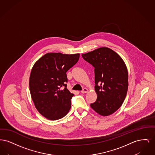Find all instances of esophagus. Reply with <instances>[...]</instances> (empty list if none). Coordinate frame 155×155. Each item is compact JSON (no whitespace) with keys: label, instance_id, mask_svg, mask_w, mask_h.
Masks as SVG:
<instances>
[{"label":"esophagus","instance_id":"obj_1","mask_svg":"<svg viewBox=\"0 0 155 155\" xmlns=\"http://www.w3.org/2000/svg\"><path fill=\"white\" fill-rule=\"evenodd\" d=\"M88 92V89L87 88H84L82 91H81V93L82 94H85V93H87Z\"/></svg>","mask_w":155,"mask_h":155}]
</instances>
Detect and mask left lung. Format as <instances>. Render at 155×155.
Returning <instances> with one entry per match:
<instances>
[{
  "label": "left lung",
  "mask_w": 155,
  "mask_h": 155,
  "mask_svg": "<svg viewBox=\"0 0 155 155\" xmlns=\"http://www.w3.org/2000/svg\"><path fill=\"white\" fill-rule=\"evenodd\" d=\"M82 56L95 68L97 99L91 107L101 116L111 115L121 107L127 95L128 74L125 63L116 52L106 47Z\"/></svg>",
  "instance_id": "left-lung-1"
}]
</instances>
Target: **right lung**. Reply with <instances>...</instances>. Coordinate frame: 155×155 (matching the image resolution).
Instances as JSON below:
<instances>
[{"label": "right lung", "instance_id": "right-lung-1", "mask_svg": "<svg viewBox=\"0 0 155 155\" xmlns=\"http://www.w3.org/2000/svg\"><path fill=\"white\" fill-rule=\"evenodd\" d=\"M80 54L48 53L32 67L29 87L37 110L45 118L56 120L64 117L74 96L67 88V71L75 65Z\"/></svg>", "mask_w": 155, "mask_h": 155}]
</instances>
